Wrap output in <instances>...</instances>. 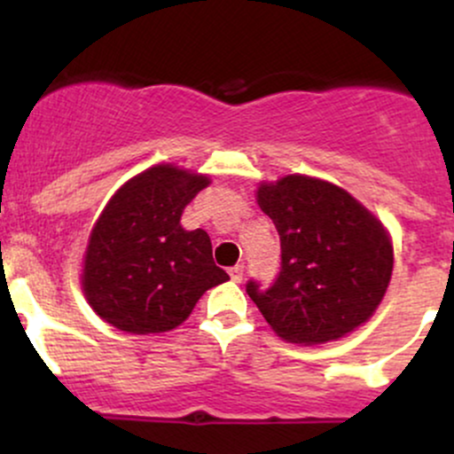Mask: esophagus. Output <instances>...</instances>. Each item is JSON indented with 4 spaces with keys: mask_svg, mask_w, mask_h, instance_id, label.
<instances>
[{
    "mask_svg": "<svg viewBox=\"0 0 454 454\" xmlns=\"http://www.w3.org/2000/svg\"><path fill=\"white\" fill-rule=\"evenodd\" d=\"M228 273H231L232 281H241L243 279V264H234V267L228 269Z\"/></svg>",
    "mask_w": 454,
    "mask_h": 454,
    "instance_id": "34e87169",
    "label": "esophagus"
}]
</instances>
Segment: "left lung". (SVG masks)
I'll use <instances>...</instances> for the list:
<instances>
[{
  "label": "left lung",
  "instance_id": "obj_1",
  "mask_svg": "<svg viewBox=\"0 0 454 454\" xmlns=\"http://www.w3.org/2000/svg\"><path fill=\"white\" fill-rule=\"evenodd\" d=\"M258 205L278 228L281 269L267 290L249 279L247 294L281 340L314 346L367 322L393 275L382 222L346 190L305 175L262 184Z\"/></svg>",
  "mask_w": 454,
  "mask_h": 454
}]
</instances>
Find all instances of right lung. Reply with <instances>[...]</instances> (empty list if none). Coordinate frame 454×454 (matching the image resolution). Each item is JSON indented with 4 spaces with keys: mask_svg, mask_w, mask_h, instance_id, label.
<instances>
[{
    "mask_svg": "<svg viewBox=\"0 0 454 454\" xmlns=\"http://www.w3.org/2000/svg\"><path fill=\"white\" fill-rule=\"evenodd\" d=\"M209 176L158 164L119 187L93 226L82 290L104 322L134 335L173 331L228 273L205 231L181 226Z\"/></svg>",
    "mask_w": 454,
    "mask_h": 454,
    "instance_id": "obj_1",
    "label": "right lung"
}]
</instances>
